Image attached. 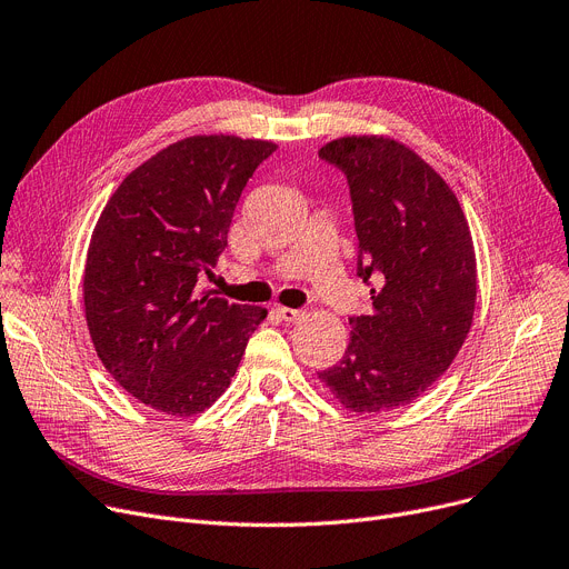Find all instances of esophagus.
Returning a JSON list of instances; mask_svg holds the SVG:
<instances>
[{"label": "esophagus", "instance_id": "obj_1", "mask_svg": "<svg viewBox=\"0 0 569 569\" xmlns=\"http://www.w3.org/2000/svg\"><path fill=\"white\" fill-rule=\"evenodd\" d=\"M277 313H279V318L286 320V322H297V320L305 318V311L290 309V307H277Z\"/></svg>", "mask_w": 569, "mask_h": 569}]
</instances>
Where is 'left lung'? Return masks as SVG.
Instances as JSON below:
<instances>
[{"mask_svg":"<svg viewBox=\"0 0 569 569\" xmlns=\"http://www.w3.org/2000/svg\"><path fill=\"white\" fill-rule=\"evenodd\" d=\"M348 177L360 260L376 277L373 311L350 318L341 362L318 373L360 415L420 399L450 369L475 313L477 262L470 228L450 184L403 142L343 136L320 147Z\"/></svg>","mask_w":569,"mask_h":569,"instance_id":"1","label":"left lung"}]
</instances>
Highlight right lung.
<instances>
[{
  "instance_id": "add662e5",
  "label": "right lung",
  "mask_w": 569,
  "mask_h": 569,
  "mask_svg": "<svg viewBox=\"0 0 569 569\" xmlns=\"http://www.w3.org/2000/svg\"><path fill=\"white\" fill-rule=\"evenodd\" d=\"M272 140L191 136L147 159L106 202L89 239L82 300L108 373L140 403L191 417L230 385L267 309L200 290L234 207Z\"/></svg>"
}]
</instances>
